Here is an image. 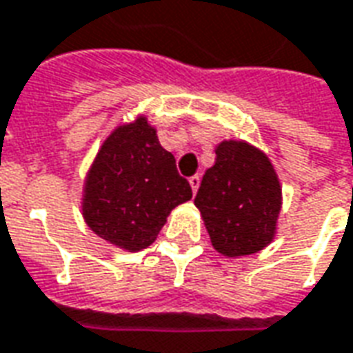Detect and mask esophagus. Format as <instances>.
<instances>
[{
	"label": "esophagus",
	"instance_id": "1",
	"mask_svg": "<svg viewBox=\"0 0 353 353\" xmlns=\"http://www.w3.org/2000/svg\"><path fill=\"white\" fill-rule=\"evenodd\" d=\"M189 183H191L192 192L196 194V191H199V187H200V176H192L191 179H189Z\"/></svg>",
	"mask_w": 353,
	"mask_h": 353
}]
</instances>
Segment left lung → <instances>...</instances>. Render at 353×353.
<instances>
[{"instance_id": "obj_1", "label": "left lung", "mask_w": 353, "mask_h": 353, "mask_svg": "<svg viewBox=\"0 0 353 353\" xmlns=\"http://www.w3.org/2000/svg\"><path fill=\"white\" fill-rule=\"evenodd\" d=\"M212 245L229 259L265 250L276 236L281 183L265 151L244 139H223L194 199Z\"/></svg>"}]
</instances>
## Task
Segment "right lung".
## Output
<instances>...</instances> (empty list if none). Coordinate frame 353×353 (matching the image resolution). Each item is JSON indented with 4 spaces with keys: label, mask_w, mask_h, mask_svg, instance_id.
<instances>
[{
    "label": "right lung",
    "mask_w": 353,
    "mask_h": 353,
    "mask_svg": "<svg viewBox=\"0 0 353 353\" xmlns=\"http://www.w3.org/2000/svg\"><path fill=\"white\" fill-rule=\"evenodd\" d=\"M191 199L174 154L161 145L147 117L138 115L103 139L85 177L81 212L94 234L123 252H141L172 210Z\"/></svg>",
    "instance_id": "1"
}]
</instances>
